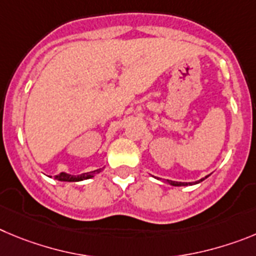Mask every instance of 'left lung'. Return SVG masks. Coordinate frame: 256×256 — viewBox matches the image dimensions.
I'll list each match as a JSON object with an SVG mask.
<instances>
[{
  "mask_svg": "<svg viewBox=\"0 0 256 256\" xmlns=\"http://www.w3.org/2000/svg\"><path fill=\"white\" fill-rule=\"evenodd\" d=\"M206 177H208V176H206ZM202 180H204V178L199 180V181H196V182H176V181H171V180H167V182L170 184V185H172V186H188V185H192V184L202 182Z\"/></svg>",
  "mask_w": 256,
  "mask_h": 256,
  "instance_id": "8db88e82",
  "label": "left lung"
}]
</instances>
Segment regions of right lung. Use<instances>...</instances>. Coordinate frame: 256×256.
Masks as SVG:
<instances>
[{"instance_id":"right-lung-1","label":"right lung","mask_w":256,"mask_h":256,"mask_svg":"<svg viewBox=\"0 0 256 256\" xmlns=\"http://www.w3.org/2000/svg\"><path fill=\"white\" fill-rule=\"evenodd\" d=\"M100 171H102V168H100V170H96V171L88 172V174H78V176H72V174H65V172H61L60 174L54 176V178L58 180V181H68V182H75V181H82V180L92 178L94 174H100Z\"/></svg>"}]
</instances>
